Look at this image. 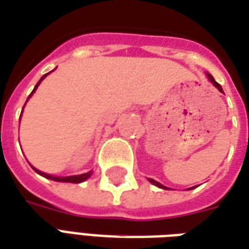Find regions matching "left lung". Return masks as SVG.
<instances>
[{
  "label": "left lung",
  "instance_id": "1",
  "mask_svg": "<svg viewBox=\"0 0 249 249\" xmlns=\"http://www.w3.org/2000/svg\"><path fill=\"white\" fill-rule=\"evenodd\" d=\"M207 78H209V80H210V82H213V85L214 87H215V88L218 89L219 92H222V87H221V85H219L218 82L215 81V80H214V77L212 74H209V73H207ZM149 180V181H150V183H152V184H154V186H157V187H160V188H164V190H168V187H165V186H162V184H161V183H159V181H156V180H153V179H147Z\"/></svg>",
  "mask_w": 249,
  "mask_h": 249
}]
</instances>
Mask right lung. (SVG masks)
<instances>
[{
    "instance_id": "right-lung-1",
    "label": "right lung",
    "mask_w": 249,
    "mask_h": 249,
    "mask_svg": "<svg viewBox=\"0 0 249 249\" xmlns=\"http://www.w3.org/2000/svg\"><path fill=\"white\" fill-rule=\"evenodd\" d=\"M47 74H49V73H47ZM47 74H44L42 77V78L39 80V82H37V84H36V85H35V88H34V90H32V92H31V95L28 96V99H30L31 96L34 95V92H35V90H36V88L39 87V84L42 82L43 78H44V77H46V75H47ZM28 99H27V100H28ZM25 103H27V102H25ZM32 168H34V167H32ZM34 169H35L37 174L42 175V176H44V178H47V179L54 180V181H63V183H81V181H85V180L88 179V178H90V175H92V171H89V172H87V174L77 175V176H66V178H56V176H53V175H47V174H44V172H40V171H39V169H36V168H34Z\"/></svg>"
}]
</instances>
